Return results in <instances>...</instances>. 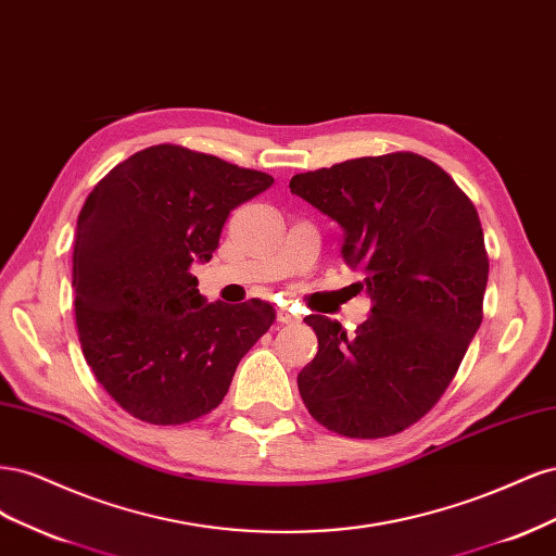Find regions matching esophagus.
<instances>
[{"label": "esophagus", "instance_id": "34e87169", "mask_svg": "<svg viewBox=\"0 0 556 556\" xmlns=\"http://www.w3.org/2000/svg\"><path fill=\"white\" fill-rule=\"evenodd\" d=\"M276 315H278V323H280V325H294V323H299V319H301L299 315H294V313L288 311V308H278Z\"/></svg>", "mask_w": 556, "mask_h": 556}]
</instances>
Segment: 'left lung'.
I'll return each instance as SVG.
<instances>
[{"label":"left lung","mask_w":556,"mask_h":556,"mask_svg":"<svg viewBox=\"0 0 556 556\" xmlns=\"http://www.w3.org/2000/svg\"><path fill=\"white\" fill-rule=\"evenodd\" d=\"M290 190L343 227L341 257L371 296L352 339L336 319H304L317 355L301 368L299 394L329 431L394 435L439 403L482 323L490 257L478 211L417 153L296 174Z\"/></svg>","instance_id":"1"}]
</instances>
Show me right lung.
<instances>
[{
	"instance_id": "1",
	"label": "right lung",
	"mask_w": 556,
	"mask_h": 556,
	"mask_svg": "<svg viewBox=\"0 0 556 556\" xmlns=\"http://www.w3.org/2000/svg\"><path fill=\"white\" fill-rule=\"evenodd\" d=\"M274 178L160 143L94 185L74 243L83 357L109 396L150 425H185L223 403L245 352L274 325L260 299L206 304L190 274L223 225Z\"/></svg>"
}]
</instances>
